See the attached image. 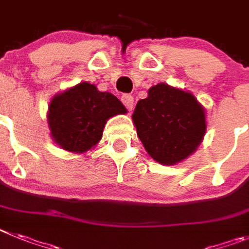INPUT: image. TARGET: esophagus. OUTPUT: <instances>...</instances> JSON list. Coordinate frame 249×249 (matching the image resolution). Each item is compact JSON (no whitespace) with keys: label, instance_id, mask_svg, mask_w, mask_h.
Masks as SVG:
<instances>
[{"label":"esophagus","instance_id":"obj_1","mask_svg":"<svg viewBox=\"0 0 249 249\" xmlns=\"http://www.w3.org/2000/svg\"><path fill=\"white\" fill-rule=\"evenodd\" d=\"M122 102L123 104L126 107L127 110H131L134 108V97L133 95H130V94H124L122 97Z\"/></svg>","mask_w":249,"mask_h":249}]
</instances>
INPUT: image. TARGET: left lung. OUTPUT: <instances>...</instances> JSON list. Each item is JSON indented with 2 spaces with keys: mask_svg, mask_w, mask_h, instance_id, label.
<instances>
[{
  "mask_svg": "<svg viewBox=\"0 0 249 249\" xmlns=\"http://www.w3.org/2000/svg\"><path fill=\"white\" fill-rule=\"evenodd\" d=\"M131 118L147 154L161 165L192 155L207 129L205 108L194 94L166 83L151 87Z\"/></svg>",
  "mask_w": 249,
  "mask_h": 249,
  "instance_id": "1",
  "label": "left lung"
}]
</instances>
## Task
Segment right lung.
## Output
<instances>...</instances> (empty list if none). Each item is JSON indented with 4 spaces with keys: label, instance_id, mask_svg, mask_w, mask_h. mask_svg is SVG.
Segmentation results:
<instances>
[{
    "label": "right lung",
    "instance_id": "add662e5",
    "mask_svg": "<svg viewBox=\"0 0 249 249\" xmlns=\"http://www.w3.org/2000/svg\"><path fill=\"white\" fill-rule=\"evenodd\" d=\"M126 113V108L115 95L99 91L88 82H80L52 98L47 122L58 146L83 154L99 142L110 118Z\"/></svg>",
    "mask_w": 249,
    "mask_h": 249
}]
</instances>
